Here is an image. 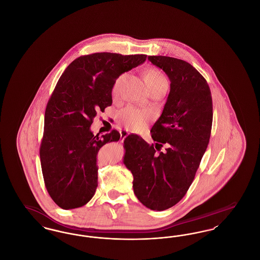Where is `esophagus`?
I'll return each instance as SVG.
<instances>
[{"label":"esophagus","instance_id":"34e87169","mask_svg":"<svg viewBox=\"0 0 260 260\" xmlns=\"http://www.w3.org/2000/svg\"><path fill=\"white\" fill-rule=\"evenodd\" d=\"M120 135H121V140L123 141L124 138H125L126 136H128V133H127L126 131L123 129V131H121V132H120Z\"/></svg>","mask_w":260,"mask_h":260}]
</instances>
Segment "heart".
Returning a JSON list of instances; mask_svg holds the SVG:
<instances>
[{
    "instance_id": "1",
    "label": "heart",
    "mask_w": 260,
    "mask_h": 260,
    "mask_svg": "<svg viewBox=\"0 0 260 260\" xmlns=\"http://www.w3.org/2000/svg\"><path fill=\"white\" fill-rule=\"evenodd\" d=\"M124 74L120 75L114 81L112 86V95L117 96L120 91V87L122 81L124 79ZM144 80L148 87L158 86L161 84H168L166 77L161 74L157 69H149L144 74ZM153 117L152 112L149 110H141L137 109L134 106H127L119 114V119L121 123L124 124L131 131H140L142 129L147 122Z\"/></svg>"
}]
</instances>
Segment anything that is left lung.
I'll use <instances>...</instances> for the list:
<instances>
[{
    "mask_svg": "<svg viewBox=\"0 0 260 260\" xmlns=\"http://www.w3.org/2000/svg\"><path fill=\"white\" fill-rule=\"evenodd\" d=\"M148 59L168 75L171 90L151 128L156 144L126 136L124 164L134 175L139 202L150 210H165L185 196L194 180L210 141L212 99L206 79L190 63L162 55Z\"/></svg>",
    "mask_w": 260,
    "mask_h": 260,
    "instance_id": "left-lung-1",
    "label": "left lung"
}]
</instances>
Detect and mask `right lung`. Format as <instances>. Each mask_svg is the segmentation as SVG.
Here are the masks:
<instances>
[{
	"label": "right lung",
	"instance_id": "1",
	"mask_svg": "<svg viewBox=\"0 0 260 260\" xmlns=\"http://www.w3.org/2000/svg\"><path fill=\"white\" fill-rule=\"evenodd\" d=\"M146 57L111 52L83 55L71 62L59 78L45 112L40 158L50 198L63 210L83 207L93 197L99 149L118 141L121 135L113 129L94 136L90 125L99 112L111 106L117 77Z\"/></svg>",
	"mask_w": 260,
	"mask_h": 260
}]
</instances>
